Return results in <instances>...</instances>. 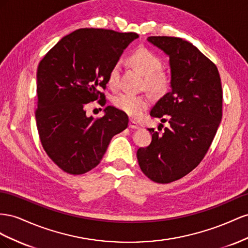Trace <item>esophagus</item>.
<instances>
[{"label": "esophagus", "mask_w": 248, "mask_h": 248, "mask_svg": "<svg viewBox=\"0 0 248 248\" xmlns=\"http://www.w3.org/2000/svg\"><path fill=\"white\" fill-rule=\"evenodd\" d=\"M129 128L130 129H139V125L135 123V122H133V120H130V123H129Z\"/></svg>", "instance_id": "obj_1"}]
</instances>
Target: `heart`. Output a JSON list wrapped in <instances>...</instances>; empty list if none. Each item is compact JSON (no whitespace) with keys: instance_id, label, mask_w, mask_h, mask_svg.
<instances>
[{"instance_id":"b5f03b06","label":"heart","mask_w":248,"mask_h":248,"mask_svg":"<svg viewBox=\"0 0 248 248\" xmlns=\"http://www.w3.org/2000/svg\"><path fill=\"white\" fill-rule=\"evenodd\" d=\"M132 64L135 66L144 77L145 87L155 93H161L166 90L169 79L160 72L162 62L157 55L146 48H139L130 57ZM119 82V63L113 66L108 76V84L112 88H116ZM151 103L147 95L123 93L116 95L113 100L115 108L125 113L131 117H138Z\"/></svg>"}]
</instances>
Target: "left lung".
<instances>
[{"label":"left lung","mask_w":248,"mask_h":248,"mask_svg":"<svg viewBox=\"0 0 248 248\" xmlns=\"http://www.w3.org/2000/svg\"><path fill=\"white\" fill-rule=\"evenodd\" d=\"M147 41L169 57L171 89L151 111L169 124L163 134L148 129L152 142L137 159L148 179L166 184L192 171L207 154L221 122L222 88L216 65L192 44L168 36Z\"/></svg>","instance_id":"left-lung-1"}]
</instances>
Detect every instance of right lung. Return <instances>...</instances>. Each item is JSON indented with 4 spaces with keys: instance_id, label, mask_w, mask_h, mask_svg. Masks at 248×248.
Segmentation results:
<instances>
[{
    "instance_id": "add662e5",
    "label": "right lung",
    "mask_w": 248,
    "mask_h": 248,
    "mask_svg": "<svg viewBox=\"0 0 248 248\" xmlns=\"http://www.w3.org/2000/svg\"><path fill=\"white\" fill-rule=\"evenodd\" d=\"M136 33L79 29L58 41L37 68V130L54 163L70 174H82L100 163L113 136L126 129L129 118L112 106L103 117L87 116L85 107L100 98L105 105L111 68Z\"/></svg>"
}]
</instances>
